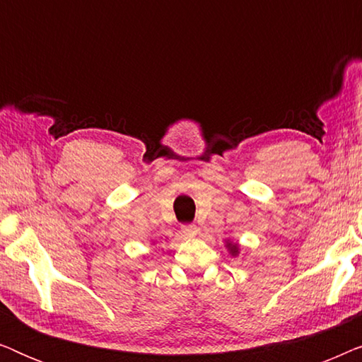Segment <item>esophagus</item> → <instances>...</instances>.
Listing matches in <instances>:
<instances>
[{"mask_svg":"<svg viewBox=\"0 0 362 362\" xmlns=\"http://www.w3.org/2000/svg\"><path fill=\"white\" fill-rule=\"evenodd\" d=\"M182 237H194L197 234V226L196 224H185L181 227Z\"/></svg>","mask_w":362,"mask_h":362,"instance_id":"34e87169","label":"esophagus"}]
</instances>
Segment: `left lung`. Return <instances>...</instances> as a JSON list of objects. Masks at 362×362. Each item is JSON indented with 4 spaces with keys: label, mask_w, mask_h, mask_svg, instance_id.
<instances>
[{
    "label": "left lung",
    "mask_w": 362,
    "mask_h": 362,
    "mask_svg": "<svg viewBox=\"0 0 362 362\" xmlns=\"http://www.w3.org/2000/svg\"><path fill=\"white\" fill-rule=\"evenodd\" d=\"M227 245H229V249H230V252H232V254H237V245H232V244H227Z\"/></svg>",
    "instance_id": "left-lung-1"
}]
</instances>
